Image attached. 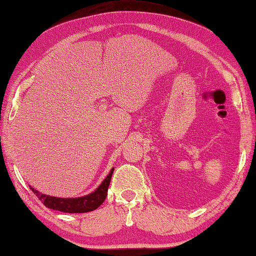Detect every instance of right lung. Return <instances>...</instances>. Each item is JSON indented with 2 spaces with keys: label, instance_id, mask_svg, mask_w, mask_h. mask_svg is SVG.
Returning a JSON list of instances; mask_svg holds the SVG:
<instances>
[{
  "label": "right lung",
  "instance_id": "add662e5",
  "mask_svg": "<svg viewBox=\"0 0 256 256\" xmlns=\"http://www.w3.org/2000/svg\"><path fill=\"white\" fill-rule=\"evenodd\" d=\"M114 170V168L110 170L107 177L104 178L102 182L98 186V188H96V190L92 192H90V194L81 197L60 198V197L42 194V192L34 190L32 186H30V190H32V192L38 196V198L48 208L64 212V213H86V212L97 210L104 202Z\"/></svg>",
  "mask_w": 256,
  "mask_h": 256
}]
</instances>
